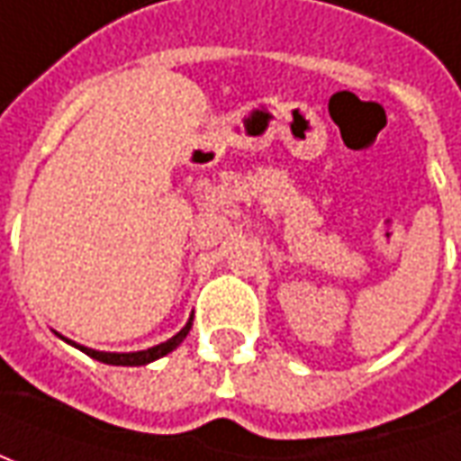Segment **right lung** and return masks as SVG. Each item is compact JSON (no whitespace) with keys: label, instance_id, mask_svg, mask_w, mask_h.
I'll list each match as a JSON object with an SVG mask.
<instances>
[{"label":"right lung","instance_id":"1","mask_svg":"<svg viewBox=\"0 0 461 461\" xmlns=\"http://www.w3.org/2000/svg\"><path fill=\"white\" fill-rule=\"evenodd\" d=\"M190 326H193V316L188 319V323L180 329V331L173 336V339H167V341H163V344L152 346V348H145V351H130V354H110V351H95V348H87V346H77L72 344V341H67V344L77 346L79 351H85L87 357L97 358V361H103V364H113V366H145V364H150V361H155V358L165 357V354H170L173 348H177V346L183 344V339L188 336Z\"/></svg>","mask_w":461,"mask_h":461}]
</instances>
